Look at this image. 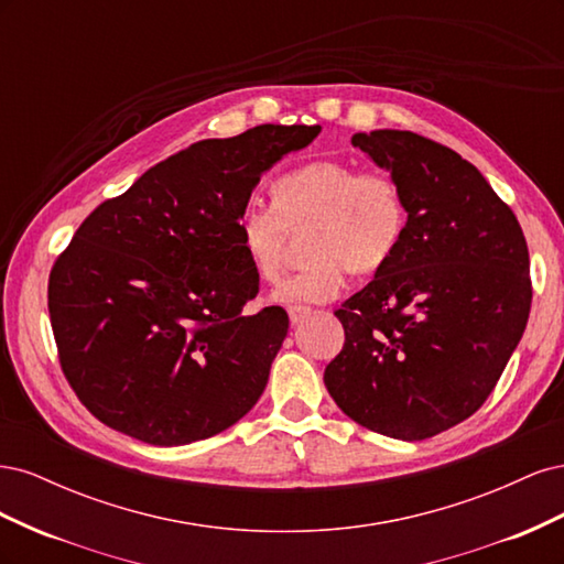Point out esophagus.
Here are the masks:
<instances>
[{
    "label": "esophagus",
    "mask_w": 564,
    "mask_h": 564,
    "mask_svg": "<svg viewBox=\"0 0 564 564\" xmlns=\"http://www.w3.org/2000/svg\"><path fill=\"white\" fill-rule=\"evenodd\" d=\"M308 315H311L308 305H292V308H289V319H292V324L303 322Z\"/></svg>",
    "instance_id": "esophagus-1"
}]
</instances>
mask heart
<instances>
[{
	"instance_id": "1",
	"label": "heart",
	"mask_w": 564,
	"mask_h": 564,
	"mask_svg": "<svg viewBox=\"0 0 564 564\" xmlns=\"http://www.w3.org/2000/svg\"><path fill=\"white\" fill-rule=\"evenodd\" d=\"M270 193L272 204H249L237 220L253 272L265 282L280 278L289 230L308 228L313 259L275 286L280 303H327L344 292L350 270L373 275L402 245L406 202L386 169L319 160L282 174Z\"/></svg>"
}]
</instances>
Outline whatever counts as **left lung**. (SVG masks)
<instances>
[{
    "label": "left lung",
    "mask_w": 564,
    "mask_h": 564,
    "mask_svg": "<svg viewBox=\"0 0 564 564\" xmlns=\"http://www.w3.org/2000/svg\"><path fill=\"white\" fill-rule=\"evenodd\" d=\"M352 145L398 178L406 230L334 311L346 344L324 386L365 429L416 442L473 416L501 379L532 308L529 251L513 209L452 148L395 129Z\"/></svg>",
    "instance_id": "8db88e82"
}]
</instances>
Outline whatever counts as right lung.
Segmentation results:
<instances>
[{"label": "right lung", "mask_w": 564, "mask_h": 564, "mask_svg": "<svg viewBox=\"0 0 564 564\" xmlns=\"http://www.w3.org/2000/svg\"><path fill=\"white\" fill-rule=\"evenodd\" d=\"M319 127L197 141L100 202L51 268L58 362L79 402L148 445L207 440L261 398L289 329L259 294L237 220L265 169Z\"/></svg>", "instance_id": "right-lung-1"}]
</instances>
